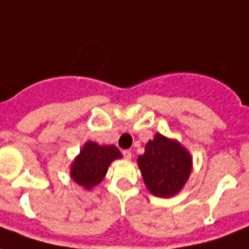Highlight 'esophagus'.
Returning <instances> with one entry per match:
<instances>
[{
	"label": "esophagus",
	"mask_w": 249,
	"mask_h": 249,
	"mask_svg": "<svg viewBox=\"0 0 249 249\" xmlns=\"http://www.w3.org/2000/svg\"><path fill=\"white\" fill-rule=\"evenodd\" d=\"M123 155H124V158L126 160L132 159V152L128 151V150H124V151H123Z\"/></svg>",
	"instance_id": "obj_1"
}]
</instances>
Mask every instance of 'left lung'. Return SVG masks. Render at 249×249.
Listing matches in <instances>:
<instances>
[{"instance_id": "left-lung-1", "label": "left lung", "mask_w": 249, "mask_h": 249, "mask_svg": "<svg viewBox=\"0 0 249 249\" xmlns=\"http://www.w3.org/2000/svg\"><path fill=\"white\" fill-rule=\"evenodd\" d=\"M142 178L147 190L159 197L177 195L193 170V156L177 140L156 133L146 143L143 155L138 156Z\"/></svg>"}]
</instances>
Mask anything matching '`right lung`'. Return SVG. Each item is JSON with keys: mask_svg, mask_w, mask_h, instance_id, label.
I'll return each instance as SVG.
<instances>
[{"mask_svg": "<svg viewBox=\"0 0 249 249\" xmlns=\"http://www.w3.org/2000/svg\"><path fill=\"white\" fill-rule=\"evenodd\" d=\"M121 158L123 155L116 146L98 144L97 142L88 141L71 163L70 176L79 186L91 190L103 181L113 160Z\"/></svg>", "mask_w": 249, "mask_h": 249, "instance_id": "add662e5", "label": "right lung"}]
</instances>
